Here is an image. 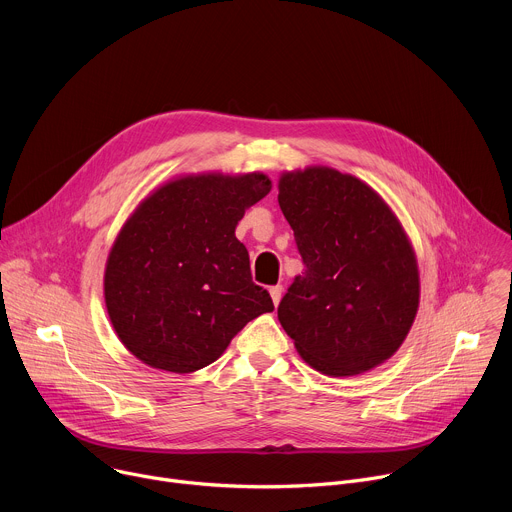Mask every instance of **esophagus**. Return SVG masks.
Listing matches in <instances>:
<instances>
[{
	"label": "esophagus",
	"instance_id": "34e87169",
	"mask_svg": "<svg viewBox=\"0 0 512 512\" xmlns=\"http://www.w3.org/2000/svg\"><path fill=\"white\" fill-rule=\"evenodd\" d=\"M269 294H271V300H273V304H275V306H279V302H281V296H283V287H281V285H273V287L269 289Z\"/></svg>",
	"mask_w": 512,
	"mask_h": 512
}]
</instances>
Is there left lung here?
Returning a JSON list of instances; mask_svg holds the SVG:
<instances>
[{
    "label": "left lung",
    "instance_id": "left-lung-1",
    "mask_svg": "<svg viewBox=\"0 0 512 512\" xmlns=\"http://www.w3.org/2000/svg\"><path fill=\"white\" fill-rule=\"evenodd\" d=\"M277 190L306 265L277 308L283 330L328 377L377 369L419 308L417 257L401 221L375 188L328 166L283 172Z\"/></svg>",
    "mask_w": 512,
    "mask_h": 512
}]
</instances>
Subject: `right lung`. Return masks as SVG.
I'll return each instance as SVG.
<instances>
[{
  "label": "right lung",
  "instance_id": "right-lung-1",
  "mask_svg": "<svg viewBox=\"0 0 512 512\" xmlns=\"http://www.w3.org/2000/svg\"><path fill=\"white\" fill-rule=\"evenodd\" d=\"M263 172L182 174L145 196L109 251L103 294L123 346L152 369L208 367L265 312L249 253L235 237L245 210L265 198Z\"/></svg>",
  "mask_w": 512,
  "mask_h": 512
}]
</instances>
